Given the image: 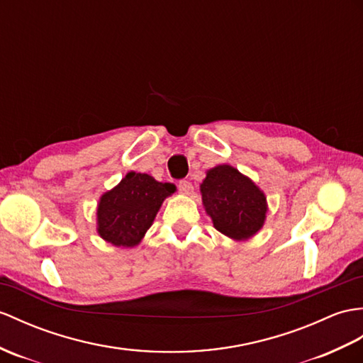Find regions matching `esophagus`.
I'll list each match as a JSON object with an SVG mask.
<instances>
[{
    "instance_id": "esophagus-1",
    "label": "esophagus",
    "mask_w": 363,
    "mask_h": 363,
    "mask_svg": "<svg viewBox=\"0 0 363 363\" xmlns=\"http://www.w3.org/2000/svg\"><path fill=\"white\" fill-rule=\"evenodd\" d=\"M178 187H179V191L182 193V195L190 196L191 193H193V185L189 181H179Z\"/></svg>"
}]
</instances>
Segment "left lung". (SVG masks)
Listing matches in <instances>:
<instances>
[{
	"label": "left lung",
	"instance_id": "1",
	"mask_svg": "<svg viewBox=\"0 0 363 363\" xmlns=\"http://www.w3.org/2000/svg\"><path fill=\"white\" fill-rule=\"evenodd\" d=\"M202 206L213 227L235 241H247L263 229L267 215L264 191L232 165H216L199 185Z\"/></svg>",
	"mask_w": 363,
	"mask_h": 363
}]
</instances>
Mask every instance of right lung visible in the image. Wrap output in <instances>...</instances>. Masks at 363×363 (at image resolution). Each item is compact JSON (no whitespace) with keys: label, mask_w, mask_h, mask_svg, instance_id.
I'll use <instances>...</instances> for the list:
<instances>
[{"label":"right lung","mask_w":363,"mask_h":363,"mask_svg":"<svg viewBox=\"0 0 363 363\" xmlns=\"http://www.w3.org/2000/svg\"><path fill=\"white\" fill-rule=\"evenodd\" d=\"M176 185L159 182L147 173L130 172L97 204L99 237L116 247H134L145 237L165 198Z\"/></svg>","instance_id":"obj_1"}]
</instances>
